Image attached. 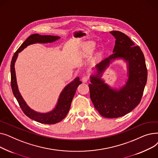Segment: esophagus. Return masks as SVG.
I'll return each mask as SVG.
<instances>
[{
    "label": "esophagus",
    "mask_w": 158,
    "mask_h": 158,
    "mask_svg": "<svg viewBox=\"0 0 158 158\" xmlns=\"http://www.w3.org/2000/svg\"><path fill=\"white\" fill-rule=\"evenodd\" d=\"M89 80V77L88 76H84L82 77V81L83 82H86Z\"/></svg>",
    "instance_id": "1"
}]
</instances>
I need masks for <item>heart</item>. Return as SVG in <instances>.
<instances>
[{
	"label": "heart",
	"instance_id": "b5f03b06",
	"mask_svg": "<svg viewBox=\"0 0 158 158\" xmlns=\"http://www.w3.org/2000/svg\"><path fill=\"white\" fill-rule=\"evenodd\" d=\"M90 45H91V47H93V46H94V44H93V43H91V44H90Z\"/></svg>",
	"mask_w": 158,
	"mask_h": 158
}]
</instances>
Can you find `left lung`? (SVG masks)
<instances>
[{"mask_svg":"<svg viewBox=\"0 0 158 158\" xmlns=\"http://www.w3.org/2000/svg\"><path fill=\"white\" fill-rule=\"evenodd\" d=\"M116 39L113 54L96 65L98 75L109 65L111 60L123 57L128 61L129 79L119 90L111 89L98 76L91 77L89 85L90 98L95 109L105 118H118L126 115L139 104L147 80L145 57L139 46L124 33L113 31Z\"/></svg>","mask_w":158,"mask_h":158,"instance_id":"1","label":"left lung"}]
</instances>
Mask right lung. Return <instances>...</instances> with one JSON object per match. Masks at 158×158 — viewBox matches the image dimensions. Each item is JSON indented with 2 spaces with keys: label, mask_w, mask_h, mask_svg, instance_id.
<instances>
[{
  "label": "right lung",
  "mask_w": 158,
  "mask_h": 158,
  "mask_svg": "<svg viewBox=\"0 0 158 158\" xmlns=\"http://www.w3.org/2000/svg\"><path fill=\"white\" fill-rule=\"evenodd\" d=\"M60 37L48 35H39L38 34L32 35L29 36L26 40L21 45V46L16 51L11 60V86L14 96L17 100L20 108L22 111L26 116L32 120L38 122L45 124H54L57 122H60L64 119L66 114L69 113L72 99L76 94L77 88L82 83L79 81V78L77 77L71 83L66 86L63 92H61L59 100H58L56 108L51 112L48 113H39L35 111L32 110L30 107L26 104V102L23 101L20 94L19 92L17 84H16L15 70V62L18 54L21 52L22 50L26 48L27 45L35 43H48L52 42L56 40L59 39Z\"/></svg>",
  "instance_id": "obj_1"
}]
</instances>
